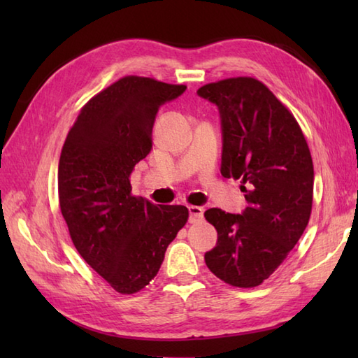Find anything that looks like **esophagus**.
<instances>
[{"label": "esophagus", "mask_w": 358, "mask_h": 358, "mask_svg": "<svg viewBox=\"0 0 358 358\" xmlns=\"http://www.w3.org/2000/svg\"><path fill=\"white\" fill-rule=\"evenodd\" d=\"M204 209L200 206H189V222L199 223L203 220Z\"/></svg>", "instance_id": "34e87169"}]
</instances>
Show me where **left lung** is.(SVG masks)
I'll use <instances>...</instances> for the list:
<instances>
[{
  "label": "left lung",
  "mask_w": 358,
  "mask_h": 358,
  "mask_svg": "<svg viewBox=\"0 0 358 358\" xmlns=\"http://www.w3.org/2000/svg\"><path fill=\"white\" fill-rule=\"evenodd\" d=\"M218 106L223 131L222 175L241 180L249 206L241 215L204 212L218 232L204 254L215 277L235 287H255L286 260L313 210L314 164L300 124L268 86L252 77L201 86Z\"/></svg>",
  "instance_id": "1"
}]
</instances>
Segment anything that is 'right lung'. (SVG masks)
I'll return each instance as SVG.
<instances>
[{
	"label": "right lung",
	"mask_w": 358,
	"mask_h": 358,
	"mask_svg": "<svg viewBox=\"0 0 358 358\" xmlns=\"http://www.w3.org/2000/svg\"><path fill=\"white\" fill-rule=\"evenodd\" d=\"M186 90L127 75L83 106L58 164V199L80 255L112 289L140 292L159 271L186 206L132 195L131 173L152 149L158 108Z\"/></svg>",
	"instance_id": "1"
}]
</instances>
